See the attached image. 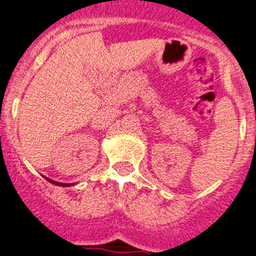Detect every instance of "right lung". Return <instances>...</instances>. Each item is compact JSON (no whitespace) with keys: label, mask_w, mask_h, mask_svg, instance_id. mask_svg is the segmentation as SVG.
<instances>
[{"label":"right lung","mask_w":256,"mask_h":256,"mask_svg":"<svg viewBox=\"0 0 256 256\" xmlns=\"http://www.w3.org/2000/svg\"><path fill=\"white\" fill-rule=\"evenodd\" d=\"M46 179H48V178H46ZM48 182H50V183H52V184H55V186H72V184H66V183H58V182H54V180H51V179H48Z\"/></svg>","instance_id":"1"}]
</instances>
